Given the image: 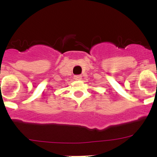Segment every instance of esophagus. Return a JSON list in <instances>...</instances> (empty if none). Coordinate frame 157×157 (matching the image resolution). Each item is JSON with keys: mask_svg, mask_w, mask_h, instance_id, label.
<instances>
[{"mask_svg": "<svg viewBox=\"0 0 157 157\" xmlns=\"http://www.w3.org/2000/svg\"><path fill=\"white\" fill-rule=\"evenodd\" d=\"M74 78L75 80H81L82 79V75H76L74 76Z\"/></svg>", "mask_w": 157, "mask_h": 157, "instance_id": "obj_1", "label": "esophagus"}]
</instances>
